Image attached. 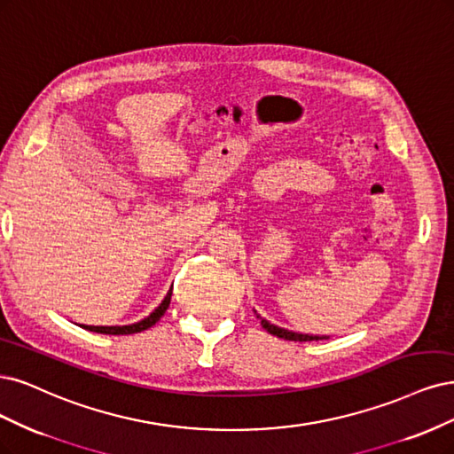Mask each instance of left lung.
Masks as SVG:
<instances>
[{
	"instance_id": "1",
	"label": "left lung",
	"mask_w": 454,
	"mask_h": 454,
	"mask_svg": "<svg viewBox=\"0 0 454 454\" xmlns=\"http://www.w3.org/2000/svg\"><path fill=\"white\" fill-rule=\"evenodd\" d=\"M257 317L261 319V325L267 333H270L272 336H278V338H284V340H291V341H311V340H326L328 336H309V334H301V333H293V331H287V328H281V326H276L272 323H269L264 317H261L257 314Z\"/></svg>"
}]
</instances>
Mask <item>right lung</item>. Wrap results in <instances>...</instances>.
Listing matches in <instances>:
<instances>
[{"instance_id":"1","label":"right lung","mask_w":454,"mask_h":454,"mask_svg":"<svg viewBox=\"0 0 454 454\" xmlns=\"http://www.w3.org/2000/svg\"><path fill=\"white\" fill-rule=\"evenodd\" d=\"M170 294H173V287L168 289L167 296L161 301V304L155 308L152 314L148 317H145L143 321L138 323H133V325H121V326H88V325H82L86 331H91V333H101V334H114V336H120V334H135V333H143L146 331V328L153 326L155 323H158L163 314L167 311L168 304H170Z\"/></svg>"}]
</instances>
